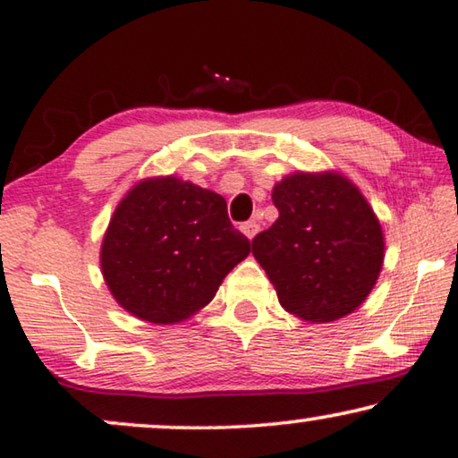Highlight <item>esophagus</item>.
Instances as JSON below:
<instances>
[{"label":"esophagus","instance_id":"obj_1","mask_svg":"<svg viewBox=\"0 0 458 458\" xmlns=\"http://www.w3.org/2000/svg\"><path fill=\"white\" fill-rule=\"evenodd\" d=\"M259 229H260V225L256 223V221H248V223H243V225H242L243 235H246L248 240H254V235L259 233Z\"/></svg>","mask_w":458,"mask_h":458}]
</instances>
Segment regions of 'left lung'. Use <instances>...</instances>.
Wrapping results in <instances>:
<instances>
[{
  "instance_id": "8db88e82",
  "label": "left lung",
  "mask_w": 458,
  "mask_h": 458,
  "mask_svg": "<svg viewBox=\"0 0 458 458\" xmlns=\"http://www.w3.org/2000/svg\"><path fill=\"white\" fill-rule=\"evenodd\" d=\"M279 218L252 254L281 306L310 323L359 309L384 265V233L359 187L337 173H293L273 187Z\"/></svg>"
}]
</instances>
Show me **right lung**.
I'll return each mask as SVG.
<instances>
[{
	"instance_id": "obj_1",
	"label": "right lung",
	"mask_w": 458,
	"mask_h": 458,
	"mask_svg": "<svg viewBox=\"0 0 458 458\" xmlns=\"http://www.w3.org/2000/svg\"><path fill=\"white\" fill-rule=\"evenodd\" d=\"M250 254L223 196L177 177L143 179L116 206L102 242L112 296L141 321L171 325L215 298Z\"/></svg>"
}]
</instances>
